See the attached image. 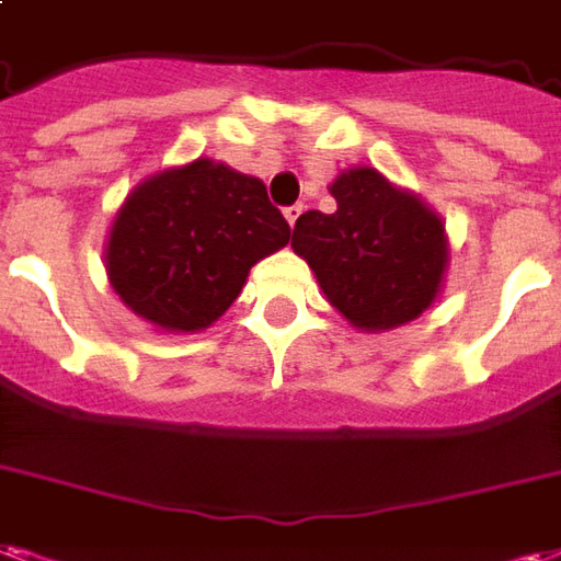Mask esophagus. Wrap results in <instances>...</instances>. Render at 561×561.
<instances>
[{"label":"esophagus","mask_w":561,"mask_h":561,"mask_svg":"<svg viewBox=\"0 0 561 561\" xmlns=\"http://www.w3.org/2000/svg\"><path fill=\"white\" fill-rule=\"evenodd\" d=\"M302 214V205H291V207H285V219H288V226H294L297 219H300Z\"/></svg>","instance_id":"34e87169"}]
</instances>
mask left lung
<instances>
[{
  "instance_id": "8db88e82",
  "label": "left lung",
  "mask_w": 561,
  "mask_h": 561,
  "mask_svg": "<svg viewBox=\"0 0 561 561\" xmlns=\"http://www.w3.org/2000/svg\"><path fill=\"white\" fill-rule=\"evenodd\" d=\"M333 214L306 210L291 247L344 321L380 333L416 321L443 294L449 238L437 210L371 165L342 169Z\"/></svg>"
}]
</instances>
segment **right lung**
<instances>
[{"instance_id":"1","label":"right lung","mask_w":561,"mask_h":561,"mask_svg":"<svg viewBox=\"0 0 561 561\" xmlns=\"http://www.w3.org/2000/svg\"><path fill=\"white\" fill-rule=\"evenodd\" d=\"M288 240L259 178L198 157L133 186L103 259L133 314L163 333H202L238 300L249 270Z\"/></svg>"}]
</instances>
